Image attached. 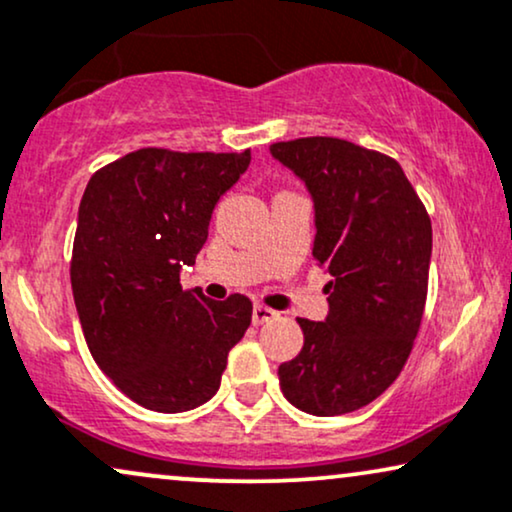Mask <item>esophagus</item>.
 <instances>
[{
    "label": "esophagus",
    "instance_id": "1",
    "mask_svg": "<svg viewBox=\"0 0 512 512\" xmlns=\"http://www.w3.org/2000/svg\"><path fill=\"white\" fill-rule=\"evenodd\" d=\"M276 316H278L276 309L267 307V304H255V307H252V323H255V326H262V323L274 321Z\"/></svg>",
    "mask_w": 512,
    "mask_h": 512
}]
</instances>
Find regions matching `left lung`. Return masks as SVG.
Returning <instances> with one entry per match:
<instances>
[{"label":"left lung","mask_w":512,"mask_h":512,"mask_svg":"<svg viewBox=\"0 0 512 512\" xmlns=\"http://www.w3.org/2000/svg\"><path fill=\"white\" fill-rule=\"evenodd\" d=\"M316 208L314 260L328 283L326 321L297 319L304 345L278 366L290 404L340 416L378 399L409 359L428 297L432 224L390 155L335 137L271 144Z\"/></svg>","instance_id":"8db88e82"}]
</instances>
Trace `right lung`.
Returning <instances> with one entry per match:
<instances>
[{"label": "right lung", "instance_id": "right-lung-1", "mask_svg": "<svg viewBox=\"0 0 512 512\" xmlns=\"http://www.w3.org/2000/svg\"><path fill=\"white\" fill-rule=\"evenodd\" d=\"M243 153L139 148L84 189L70 283L84 340L103 373L144 409L179 413L219 390L252 302L181 288V262L208 241L219 196L248 170Z\"/></svg>", "mask_w": 512, "mask_h": 512}]
</instances>
